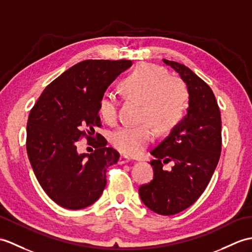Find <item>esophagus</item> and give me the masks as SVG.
I'll use <instances>...</instances> for the list:
<instances>
[{
	"label": "esophagus",
	"instance_id": "obj_1",
	"mask_svg": "<svg viewBox=\"0 0 252 252\" xmlns=\"http://www.w3.org/2000/svg\"><path fill=\"white\" fill-rule=\"evenodd\" d=\"M130 161H131L130 158L125 157V156H120L119 160H118V163H119V164H125V163H127V162H130Z\"/></svg>",
	"mask_w": 252,
	"mask_h": 252
}]
</instances>
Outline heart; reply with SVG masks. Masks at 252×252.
<instances>
[{"mask_svg":"<svg viewBox=\"0 0 252 252\" xmlns=\"http://www.w3.org/2000/svg\"><path fill=\"white\" fill-rule=\"evenodd\" d=\"M122 95L143 104L142 120L149 121L160 133L171 132L186 116L188 91L185 84L171 77L164 67L155 64H139L119 85ZM98 115L113 124L117 103L112 96L103 95L98 101ZM154 137L149 124L121 126L110 135V142L121 154L136 156L142 153Z\"/></svg>","mask_w":252,"mask_h":252,"instance_id":"1","label":"heart"}]
</instances>
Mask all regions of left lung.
<instances>
[{
    "instance_id": "left-lung-1",
    "label": "left lung",
    "mask_w": 252,
    "mask_h": 252,
    "mask_svg": "<svg viewBox=\"0 0 252 252\" xmlns=\"http://www.w3.org/2000/svg\"><path fill=\"white\" fill-rule=\"evenodd\" d=\"M183 79L189 93L187 116L151 151L154 179L139 187V196L153 212L171 216L190 207L209 184L221 153V115L210 87L189 67L163 59ZM174 161L171 171L162 164Z\"/></svg>"
}]
</instances>
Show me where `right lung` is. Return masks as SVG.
Masks as SVG:
<instances>
[{"label":"right lung","instance_id":"obj_1","mask_svg":"<svg viewBox=\"0 0 252 252\" xmlns=\"http://www.w3.org/2000/svg\"><path fill=\"white\" fill-rule=\"evenodd\" d=\"M130 60H86L75 64L45 88L29 115L27 153L39 185L64 208L81 209L98 200L107 168L119 153L95 134L101 126L98 101L113 80L130 67ZM86 137L96 150L78 154Z\"/></svg>","mask_w":252,"mask_h":252}]
</instances>
